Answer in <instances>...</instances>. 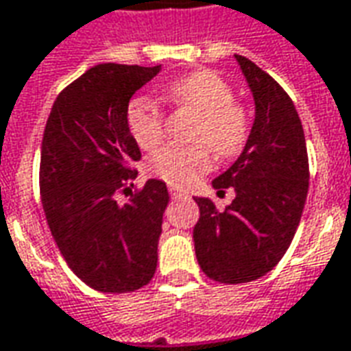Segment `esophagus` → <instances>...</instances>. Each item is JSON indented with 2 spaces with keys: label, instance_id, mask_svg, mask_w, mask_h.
<instances>
[{
  "label": "esophagus",
  "instance_id": "esophagus-1",
  "mask_svg": "<svg viewBox=\"0 0 351 351\" xmlns=\"http://www.w3.org/2000/svg\"><path fill=\"white\" fill-rule=\"evenodd\" d=\"M169 194H171V197H173V199H178V197H188V194H186V192L178 190V188H173V186L169 188Z\"/></svg>",
  "mask_w": 351,
  "mask_h": 351
}]
</instances>
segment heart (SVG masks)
Returning a JSON list of instances; mask_svg holds the SVG:
<instances>
[{
	"instance_id": "b5f03b06",
	"label": "heart",
	"mask_w": 351,
	"mask_h": 351,
	"mask_svg": "<svg viewBox=\"0 0 351 351\" xmlns=\"http://www.w3.org/2000/svg\"><path fill=\"white\" fill-rule=\"evenodd\" d=\"M167 99L199 117L192 142L204 145H165L147 159V171L173 186H188L211 169V152L221 159L238 156L250 134L244 107L234 101V90L215 71L202 69L165 86ZM126 125L142 149L163 140L165 115L149 97H134L126 109ZM208 147L206 148L205 145Z\"/></svg>"
}]
</instances>
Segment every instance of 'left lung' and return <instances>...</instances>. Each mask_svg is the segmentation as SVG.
<instances>
[{
	"label": "left lung",
	"mask_w": 351,
	"mask_h": 351,
	"mask_svg": "<svg viewBox=\"0 0 351 351\" xmlns=\"http://www.w3.org/2000/svg\"><path fill=\"white\" fill-rule=\"evenodd\" d=\"M256 101V121L234 165L213 188H234L236 197L217 209L195 197V257L202 271L221 285L252 282L273 271L300 225L309 188L306 136L294 101L271 75L236 56Z\"/></svg>",
	"instance_id": "1"
}]
</instances>
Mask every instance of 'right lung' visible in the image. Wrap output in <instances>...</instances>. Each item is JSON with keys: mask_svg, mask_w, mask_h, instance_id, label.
Listing matches in <instances>:
<instances>
[{"mask_svg": "<svg viewBox=\"0 0 351 351\" xmlns=\"http://www.w3.org/2000/svg\"><path fill=\"white\" fill-rule=\"evenodd\" d=\"M157 66L101 63L57 95L40 157L45 221L66 265L99 292L145 286L157 269V242L169 204L165 182L147 180L117 202L138 175L140 147L126 125L128 101Z\"/></svg>", "mask_w": 351, "mask_h": 351, "instance_id": "obj_1", "label": "right lung"}]
</instances>
